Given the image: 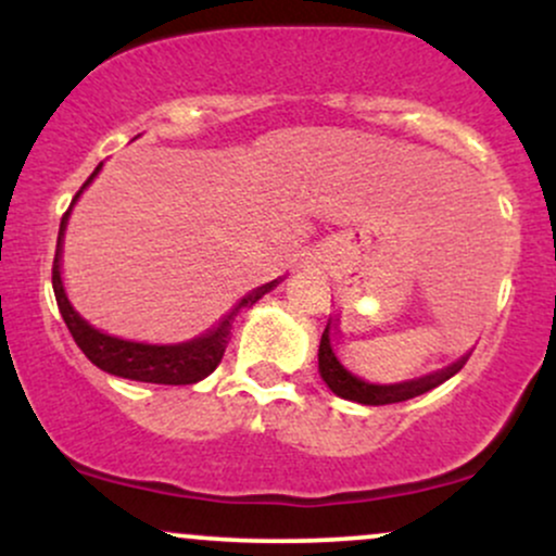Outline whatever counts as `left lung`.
<instances>
[{"label":"left lung","instance_id":"1","mask_svg":"<svg viewBox=\"0 0 556 556\" xmlns=\"http://www.w3.org/2000/svg\"><path fill=\"white\" fill-rule=\"evenodd\" d=\"M463 363L465 361L452 363V366L444 368V371L424 376V379H418V381L379 387V384H368V381H361L358 376L344 371L342 363L337 361L334 350H331L329 327L324 329L321 344H318V371H321V379L327 381V387L337 394V397L361 402V405H392V402H405V400L418 397V394H426V392H431L433 387L444 384L450 376H455L457 371H460Z\"/></svg>","mask_w":556,"mask_h":556}]
</instances>
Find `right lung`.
<instances>
[{
	"instance_id": "right-lung-1",
	"label": "right lung",
	"mask_w": 556,
	"mask_h": 556,
	"mask_svg": "<svg viewBox=\"0 0 556 556\" xmlns=\"http://www.w3.org/2000/svg\"><path fill=\"white\" fill-rule=\"evenodd\" d=\"M96 172H99V167H96ZM93 175L83 182V188L93 180ZM80 193H75V198ZM67 214L70 212L62 214L60 238H56V253H54V266H52L54 298H56V305H60L62 318H65L70 334H73L75 344L83 350V355H86L93 366H99L101 371L112 376H123V379H130V381H149V384H175V387L195 384V381L206 379V376L219 366L222 358H225V350L229 344V329H232V318L238 316V311L253 305L258 298H264L266 292L277 285V279H274L269 285L256 287L251 295L240 300L238 308H235L232 314L219 324V327L208 331V334L198 337L193 342L140 344V342L117 340V337L104 334V331L93 329L86 318H80L78 311L70 305V300L65 295V287H62V277H60V253H62V232H65Z\"/></svg>"
}]
</instances>
